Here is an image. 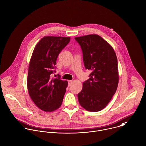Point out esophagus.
<instances>
[{
    "instance_id": "34e87169",
    "label": "esophagus",
    "mask_w": 146,
    "mask_h": 146,
    "mask_svg": "<svg viewBox=\"0 0 146 146\" xmlns=\"http://www.w3.org/2000/svg\"><path fill=\"white\" fill-rule=\"evenodd\" d=\"M71 83H72V80H68V87H70L71 86Z\"/></svg>"
}]
</instances>
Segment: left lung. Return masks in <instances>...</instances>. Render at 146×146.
<instances>
[{
	"label": "left lung",
	"mask_w": 146,
	"mask_h": 146,
	"mask_svg": "<svg viewBox=\"0 0 146 146\" xmlns=\"http://www.w3.org/2000/svg\"><path fill=\"white\" fill-rule=\"evenodd\" d=\"M75 39L80 46L86 69L92 71L78 94L79 102L87 111H99L108 104L117 87L116 55L112 47L98 35Z\"/></svg>",
	"instance_id": "1"
}]
</instances>
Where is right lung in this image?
<instances>
[{
	"instance_id": "right-lung-1",
	"label": "right lung",
	"mask_w": 146,
	"mask_h": 146,
	"mask_svg": "<svg viewBox=\"0 0 146 146\" xmlns=\"http://www.w3.org/2000/svg\"><path fill=\"white\" fill-rule=\"evenodd\" d=\"M70 37L45 36L36 44L30 62L27 88L34 103L42 110L51 112L62 105L67 81L52 79L59 53L69 43Z\"/></svg>"
}]
</instances>
